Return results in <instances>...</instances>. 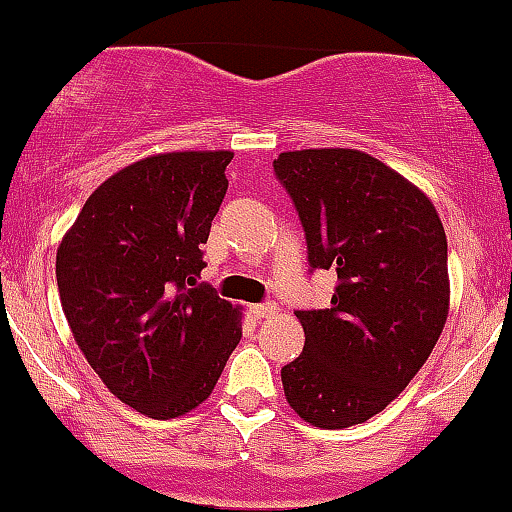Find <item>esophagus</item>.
I'll list each match as a JSON object with an SVG mask.
<instances>
[{"instance_id":"1","label":"esophagus","mask_w":512,"mask_h":512,"mask_svg":"<svg viewBox=\"0 0 512 512\" xmlns=\"http://www.w3.org/2000/svg\"><path fill=\"white\" fill-rule=\"evenodd\" d=\"M251 313H254L256 318H271L273 313H276V303H256V306L251 308Z\"/></svg>"}]
</instances>
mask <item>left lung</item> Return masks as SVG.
<instances>
[{"instance_id":"8db88e82","label":"left lung","mask_w":512,"mask_h":512,"mask_svg":"<svg viewBox=\"0 0 512 512\" xmlns=\"http://www.w3.org/2000/svg\"><path fill=\"white\" fill-rule=\"evenodd\" d=\"M273 171L296 206L311 273L338 276L331 306L296 311L306 346L281 368L286 401L311 426H356L413 381L443 331V224L423 191L363 151H286Z\"/></svg>"}]
</instances>
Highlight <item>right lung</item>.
Wrapping results in <instances>:
<instances>
[{"label":"right lung","mask_w":512,"mask_h":512,"mask_svg":"<svg viewBox=\"0 0 512 512\" xmlns=\"http://www.w3.org/2000/svg\"><path fill=\"white\" fill-rule=\"evenodd\" d=\"M231 151L149 156L86 199L57 251L74 341L104 386L149 418L189 413L241 341L239 308L199 283Z\"/></svg>","instance_id":"right-lung-1"}]
</instances>
